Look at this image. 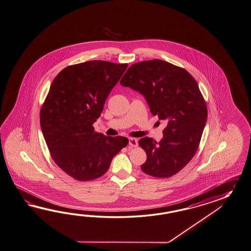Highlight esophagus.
I'll use <instances>...</instances> for the list:
<instances>
[{
  "mask_svg": "<svg viewBox=\"0 0 251 251\" xmlns=\"http://www.w3.org/2000/svg\"><path fill=\"white\" fill-rule=\"evenodd\" d=\"M128 144L131 147H136L137 146V140L135 138H129Z\"/></svg>",
  "mask_w": 251,
  "mask_h": 251,
  "instance_id": "obj_1",
  "label": "esophagus"
}]
</instances>
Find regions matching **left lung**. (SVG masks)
<instances>
[{
  "mask_svg": "<svg viewBox=\"0 0 251 251\" xmlns=\"http://www.w3.org/2000/svg\"><path fill=\"white\" fill-rule=\"evenodd\" d=\"M120 84L145 96L153 116L167 121L163 138L138 145L147 159L141 169L155 178H169L185 167L198 150L208 109L198 83L186 70L161 59L134 63Z\"/></svg>",
  "mask_w": 251,
  "mask_h": 251,
  "instance_id": "obj_1",
  "label": "left lung"
}]
</instances>
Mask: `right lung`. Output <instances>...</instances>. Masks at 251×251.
Segmentation results:
<instances>
[{"label": "right lung", "mask_w": 251, "mask_h": 251, "mask_svg": "<svg viewBox=\"0 0 251 251\" xmlns=\"http://www.w3.org/2000/svg\"><path fill=\"white\" fill-rule=\"evenodd\" d=\"M127 66L105 60L68 66L55 76L41 105V130L51 158L76 181L105 175L128 144L126 137L105 136L93 126Z\"/></svg>", "instance_id": "add662e5"}]
</instances>
